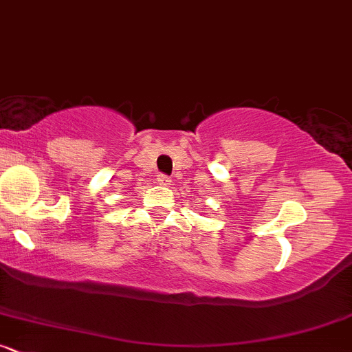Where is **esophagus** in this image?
<instances>
[{
	"label": "esophagus",
	"mask_w": 352,
	"mask_h": 352,
	"mask_svg": "<svg viewBox=\"0 0 352 352\" xmlns=\"http://www.w3.org/2000/svg\"><path fill=\"white\" fill-rule=\"evenodd\" d=\"M156 181L157 184H161V186H169V184H171V179H169V176L166 175H157Z\"/></svg>",
	"instance_id": "esophagus-1"
}]
</instances>
